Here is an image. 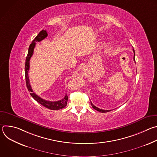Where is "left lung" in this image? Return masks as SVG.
I'll use <instances>...</instances> for the list:
<instances>
[{"label":"left lung","instance_id":"left-lung-1","mask_svg":"<svg viewBox=\"0 0 157 157\" xmlns=\"http://www.w3.org/2000/svg\"><path fill=\"white\" fill-rule=\"evenodd\" d=\"M133 53H134L133 61H135V63H136V59H135V55H135V50H134V49H133ZM91 105H92V107H93V109H94L95 110H98V111L100 112V113H107V112H109V111H110V110H103V109H99V108H98V107H96L95 105H94L91 102Z\"/></svg>","mask_w":157,"mask_h":157}]
</instances>
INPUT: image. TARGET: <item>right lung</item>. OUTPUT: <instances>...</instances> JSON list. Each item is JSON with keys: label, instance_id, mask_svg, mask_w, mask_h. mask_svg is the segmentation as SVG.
<instances>
[{"label": "right lung", "instance_id": "1", "mask_svg": "<svg viewBox=\"0 0 157 157\" xmlns=\"http://www.w3.org/2000/svg\"><path fill=\"white\" fill-rule=\"evenodd\" d=\"M47 36H48V33H47V32L46 31V30H43L38 34V35L32 41V43L30 44L26 60H25V74L26 84H27V87L29 91L30 92V95L36 101H37L38 103H40L43 106L49 109L59 110V109H63L66 106L67 102H68V96L66 94L64 98H63L61 100L58 101H49L44 100V99L41 98L40 97H39L38 96H37L35 93H34V92L33 91L32 89V87L30 86V81H29V73H29V70L30 68V59L32 56L33 55L34 48H35V44H36V42L41 41L42 40L45 38Z\"/></svg>", "mask_w": 157, "mask_h": 157}]
</instances>
